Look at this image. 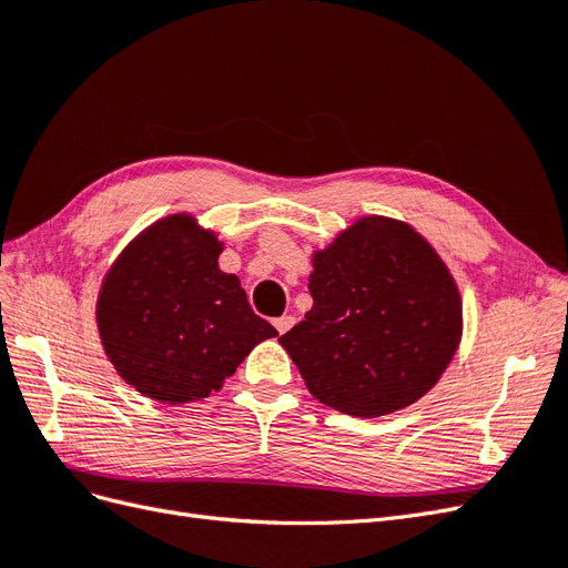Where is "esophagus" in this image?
Returning a JSON list of instances; mask_svg holds the SVG:
<instances>
[{
	"label": "esophagus",
	"instance_id": "esophagus-1",
	"mask_svg": "<svg viewBox=\"0 0 568 568\" xmlns=\"http://www.w3.org/2000/svg\"><path fill=\"white\" fill-rule=\"evenodd\" d=\"M294 317H291V315H282V317H277V320H274V326H277V332L280 334H286L288 329H291V326H294Z\"/></svg>",
	"mask_w": 568,
	"mask_h": 568
}]
</instances>
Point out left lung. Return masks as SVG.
Masks as SVG:
<instances>
[{
  "instance_id": "obj_1",
  "label": "left lung",
  "mask_w": 568,
  "mask_h": 568,
  "mask_svg": "<svg viewBox=\"0 0 568 568\" xmlns=\"http://www.w3.org/2000/svg\"><path fill=\"white\" fill-rule=\"evenodd\" d=\"M313 307L280 336L307 390L351 417H384L432 390L462 341L448 265L403 220L363 215L313 253Z\"/></svg>"
}]
</instances>
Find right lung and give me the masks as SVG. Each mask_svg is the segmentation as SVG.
<instances>
[{"instance_id":"obj_1","label":"right lung","mask_w":568,"mask_h":568,"mask_svg":"<svg viewBox=\"0 0 568 568\" xmlns=\"http://www.w3.org/2000/svg\"><path fill=\"white\" fill-rule=\"evenodd\" d=\"M225 248L189 213L153 222L109 267L97 298L106 357L134 390L165 405L220 390L257 343L277 336L257 317Z\"/></svg>"}]
</instances>
